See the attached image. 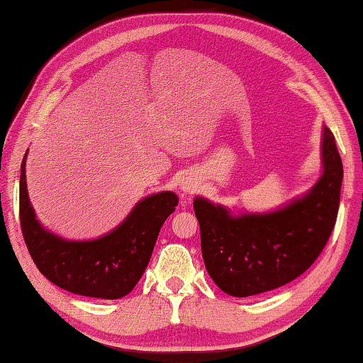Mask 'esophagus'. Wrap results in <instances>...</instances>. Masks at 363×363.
Here are the masks:
<instances>
[{
  "mask_svg": "<svg viewBox=\"0 0 363 363\" xmlns=\"http://www.w3.org/2000/svg\"><path fill=\"white\" fill-rule=\"evenodd\" d=\"M181 189H182L184 191H189V194H191V191L196 190V184H195L194 181L186 179V181H184V182L181 184Z\"/></svg>",
  "mask_w": 363,
  "mask_h": 363,
  "instance_id": "34e87169",
  "label": "esophagus"
}]
</instances>
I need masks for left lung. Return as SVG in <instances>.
Returning <instances> with one entry per match:
<instances>
[{
	"label": "left lung",
	"mask_w": 363,
	"mask_h": 363,
	"mask_svg": "<svg viewBox=\"0 0 363 363\" xmlns=\"http://www.w3.org/2000/svg\"><path fill=\"white\" fill-rule=\"evenodd\" d=\"M325 173L303 199L268 215L230 217L203 198L194 203L207 273L228 295L245 298L296 279L325 250L335 226L343 164L334 134H323Z\"/></svg>",
	"instance_id": "1"
}]
</instances>
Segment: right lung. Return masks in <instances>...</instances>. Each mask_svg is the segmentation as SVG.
Returning <instances> with one entry per match:
<instances>
[{
    "label": "right lung",
    "instance_id": "obj_1",
    "mask_svg": "<svg viewBox=\"0 0 363 363\" xmlns=\"http://www.w3.org/2000/svg\"><path fill=\"white\" fill-rule=\"evenodd\" d=\"M26 157V156H25ZM173 191L145 198L113 233L91 242H67L38 225L20 174V225L28 251L46 279L76 295L118 299L135 287L148 267L164 221L174 212Z\"/></svg>",
    "mask_w": 363,
    "mask_h": 363
}]
</instances>
